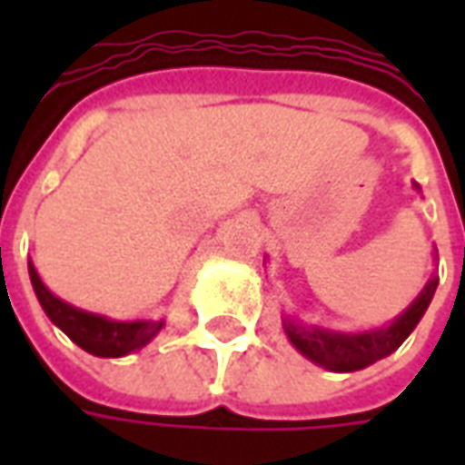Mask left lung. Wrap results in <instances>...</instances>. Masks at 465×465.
I'll return each mask as SVG.
<instances>
[{"label": "left lung", "instance_id": "left-lung-1", "mask_svg": "<svg viewBox=\"0 0 465 465\" xmlns=\"http://www.w3.org/2000/svg\"><path fill=\"white\" fill-rule=\"evenodd\" d=\"M416 189H419V183H416ZM436 286H439V279L433 276L423 286V292L413 299L409 309L383 329L363 333H339L319 329V326H303L296 319L283 322V329H286L289 341L299 349V353H303L306 359L319 363L323 369L339 371V373L361 371L371 363H376V361L386 359L389 353H393L401 343L409 339V333L416 329L420 316L429 309Z\"/></svg>", "mask_w": 465, "mask_h": 465}]
</instances>
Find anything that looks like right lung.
I'll list each match as a JSON object with an SVG mask.
<instances>
[{"label": "right lung", "instance_id": "add662e5", "mask_svg": "<svg viewBox=\"0 0 465 465\" xmlns=\"http://www.w3.org/2000/svg\"><path fill=\"white\" fill-rule=\"evenodd\" d=\"M29 279L35 286L36 299L42 303L46 316L52 319V323L59 326L86 353H94L102 359H119V356H126V353L146 346L156 333L162 331V319L159 322H114V319H106L99 313L82 312L72 303L56 299L54 293L42 283L32 262H29Z\"/></svg>", "mask_w": 465, "mask_h": 465}]
</instances>
